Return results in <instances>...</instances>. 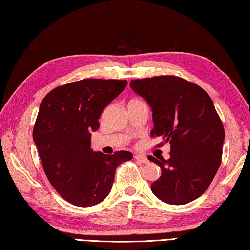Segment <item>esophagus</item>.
<instances>
[{
  "label": "esophagus",
  "mask_w": 250,
  "mask_h": 250,
  "mask_svg": "<svg viewBox=\"0 0 250 250\" xmlns=\"http://www.w3.org/2000/svg\"><path fill=\"white\" fill-rule=\"evenodd\" d=\"M134 158L136 159V161H138V162H141V163H143V164H148L149 163V161H148V158H147L145 155H135L134 156Z\"/></svg>",
  "instance_id": "1"
}]
</instances>
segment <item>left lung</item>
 <instances>
[{"instance_id": "obj_1", "label": "left lung", "mask_w": 250, "mask_h": 250, "mask_svg": "<svg viewBox=\"0 0 250 250\" xmlns=\"http://www.w3.org/2000/svg\"><path fill=\"white\" fill-rule=\"evenodd\" d=\"M130 87L149 104L154 128L150 135L170 144V157L149 161L162 175L150 188L158 199L184 205L202 196L222 163L225 130L210 96L178 76L164 75L130 81Z\"/></svg>"}]
</instances>
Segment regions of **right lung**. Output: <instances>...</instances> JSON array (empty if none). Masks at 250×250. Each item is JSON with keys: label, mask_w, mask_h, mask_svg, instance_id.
I'll return each mask as SVG.
<instances>
[{"label": "right lung", "mask_w": 250, "mask_h": 250, "mask_svg": "<svg viewBox=\"0 0 250 250\" xmlns=\"http://www.w3.org/2000/svg\"><path fill=\"white\" fill-rule=\"evenodd\" d=\"M126 85L125 80L73 82L52 89L40 105L33 140L47 179L73 205L103 202L112 189L116 167L133 157L126 150L105 155L91 148V133L100 127L102 112Z\"/></svg>", "instance_id": "add662e5"}]
</instances>
